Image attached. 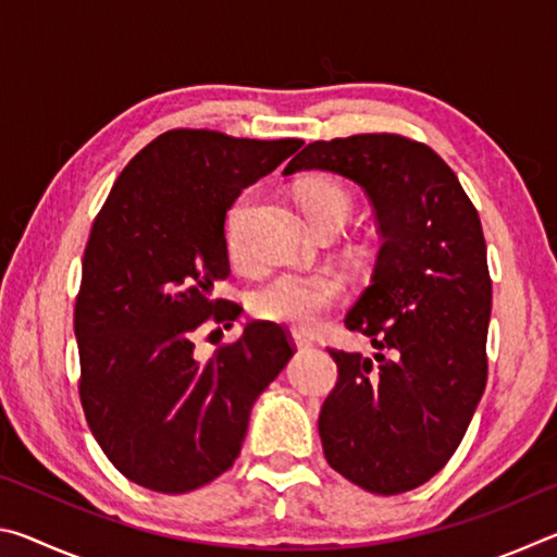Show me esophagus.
<instances>
[{"mask_svg":"<svg viewBox=\"0 0 557 557\" xmlns=\"http://www.w3.org/2000/svg\"><path fill=\"white\" fill-rule=\"evenodd\" d=\"M292 344H295L297 348H309L314 344V338L305 332H299V329H295V332H292Z\"/></svg>","mask_w":557,"mask_h":557,"instance_id":"1","label":"esophagus"}]
</instances>
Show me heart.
<instances>
[{
	"label": "heart",
	"mask_w": 557,
	"mask_h": 557,
	"mask_svg": "<svg viewBox=\"0 0 557 557\" xmlns=\"http://www.w3.org/2000/svg\"><path fill=\"white\" fill-rule=\"evenodd\" d=\"M250 206V191L235 199L225 213L223 243L231 262L245 265L248 262V245H245L243 221ZM301 206L314 223L329 215H351V196L344 186L334 182H314L301 191ZM342 277L332 270H282L272 275L265 285L252 292L250 307L260 319L297 329H309L322 322L329 309L342 297Z\"/></svg>",
	"instance_id": "1"
}]
</instances>
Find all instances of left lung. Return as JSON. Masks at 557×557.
Returning a JSON list of instances; mask_svg holds the SVG:
<instances>
[{
	"instance_id": "1",
	"label": "left lung",
	"mask_w": 557,
	"mask_h": 557,
	"mask_svg": "<svg viewBox=\"0 0 557 557\" xmlns=\"http://www.w3.org/2000/svg\"><path fill=\"white\" fill-rule=\"evenodd\" d=\"M309 169L361 186L381 233L371 285L346 314L375 354L329 348L338 381L319 412L324 457L366 492H410L455 455L486 388L482 221L455 172L408 137L312 143L285 174Z\"/></svg>"
}]
</instances>
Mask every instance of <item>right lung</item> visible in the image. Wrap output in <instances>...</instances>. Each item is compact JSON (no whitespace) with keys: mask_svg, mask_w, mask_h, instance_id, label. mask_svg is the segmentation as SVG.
<instances>
[{"mask_svg":"<svg viewBox=\"0 0 557 557\" xmlns=\"http://www.w3.org/2000/svg\"><path fill=\"white\" fill-rule=\"evenodd\" d=\"M301 139L169 129L122 169L83 256L73 329L92 437L129 482L186 494L240 455L252 403L295 354L287 332L248 322L209 361L194 354L206 319L231 326L235 301L225 213Z\"/></svg>","mask_w":557,"mask_h":557,"instance_id":"1","label":"right lung"}]
</instances>
